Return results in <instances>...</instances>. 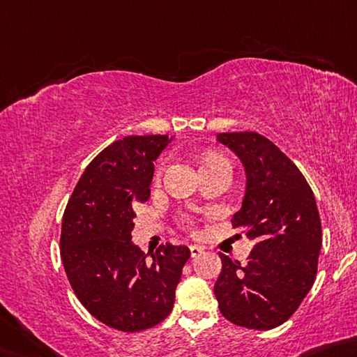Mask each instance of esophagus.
Returning a JSON list of instances; mask_svg holds the SVG:
<instances>
[{"mask_svg": "<svg viewBox=\"0 0 357 357\" xmlns=\"http://www.w3.org/2000/svg\"><path fill=\"white\" fill-rule=\"evenodd\" d=\"M190 251H191V257L195 259V257H199V255L204 252V248L202 246H197V245H191L190 246Z\"/></svg>", "mask_w": 357, "mask_h": 357, "instance_id": "esophagus-1", "label": "esophagus"}]
</instances>
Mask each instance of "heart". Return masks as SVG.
Masks as SVG:
<instances>
[{
	"instance_id": "1",
	"label": "heart",
	"mask_w": 357,
	"mask_h": 357,
	"mask_svg": "<svg viewBox=\"0 0 357 357\" xmlns=\"http://www.w3.org/2000/svg\"><path fill=\"white\" fill-rule=\"evenodd\" d=\"M216 160H226V158H222L221 155H211V156H208L207 161H205V165H207V162H211V161H216ZM186 221H190V220H186Z\"/></svg>"
}]
</instances>
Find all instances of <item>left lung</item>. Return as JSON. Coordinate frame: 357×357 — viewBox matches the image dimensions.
Listing matches in <instances>:
<instances>
[{
  "label": "left lung",
  "instance_id": "8db88e82",
  "mask_svg": "<svg viewBox=\"0 0 357 357\" xmlns=\"http://www.w3.org/2000/svg\"><path fill=\"white\" fill-rule=\"evenodd\" d=\"M238 155L246 195L234 215L254 248L246 264L220 252L215 284L221 314L236 326L266 331L295 314L314 285L321 249V221L307 180L278 146L255 131L220 133Z\"/></svg>",
  "mask_w": 357,
  "mask_h": 357
}]
</instances>
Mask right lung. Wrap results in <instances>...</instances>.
<instances>
[{
    "label": "right lung",
    "instance_id": "obj_1",
    "mask_svg": "<svg viewBox=\"0 0 357 357\" xmlns=\"http://www.w3.org/2000/svg\"><path fill=\"white\" fill-rule=\"evenodd\" d=\"M167 135L125 136L93 158L62 216L61 259L75 295L112 329L137 333L171 314L190 259L186 246L161 245L147 259L131 241L133 207L150 197L153 161Z\"/></svg>",
    "mask_w": 357,
    "mask_h": 357
}]
</instances>
